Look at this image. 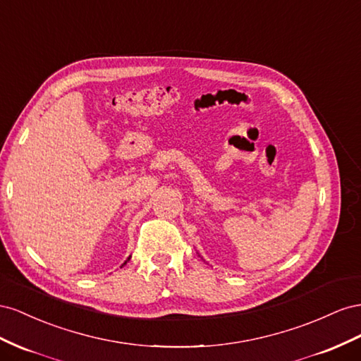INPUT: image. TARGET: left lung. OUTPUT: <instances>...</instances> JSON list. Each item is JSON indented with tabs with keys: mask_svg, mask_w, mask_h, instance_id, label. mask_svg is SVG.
I'll return each mask as SVG.
<instances>
[{
	"mask_svg": "<svg viewBox=\"0 0 361 361\" xmlns=\"http://www.w3.org/2000/svg\"><path fill=\"white\" fill-rule=\"evenodd\" d=\"M200 257H201V255H200Z\"/></svg>",
	"mask_w": 361,
	"mask_h": 361,
	"instance_id": "left-lung-1",
	"label": "left lung"
}]
</instances>
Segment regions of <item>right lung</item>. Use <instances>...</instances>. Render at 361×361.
<instances>
[{
	"label": "right lung",
	"instance_id": "1",
	"mask_svg": "<svg viewBox=\"0 0 361 361\" xmlns=\"http://www.w3.org/2000/svg\"><path fill=\"white\" fill-rule=\"evenodd\" d=\"M130 259H131V255H130V257H128V259H127V260H126V262H123V263H122V266H126V264H127V262H130ZM122 266H121V267H122Z\"/></svg>",
	"mask_w": 361,
	"mask_h": 361
}]
</instances>
